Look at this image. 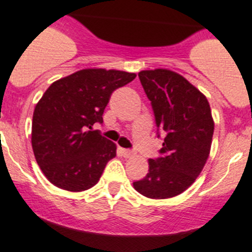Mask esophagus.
<instances>
[{
  "label": "esophagus",
  "mask_w": 252,
  "mask_h": 252,
  "mask_svg": "<svg viewBox=\"0 0 252 252\" xmlns=\"http://www.w3.org/2000/svg\"><path fill=\"white\" fill-rule=\"evenodd\" d=\"M122 154H123V157H126V158H129V157H131V156H133V151H130V149H124V148H122Z\"/></svg>",
  "instance_id": "obj_1"
}]
</instances>
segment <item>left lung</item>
Listing matches in <instances>:
<instances>
[{
	"label": "left lung",
	"instance_id": "left-lung-1",
	"mask_svg": "<svg viewBox=\"0 0 252 252\" xmlns=\"http://www.w3.org/2000/svg\"><path fill=\"white\" fill-rule=\"evenodd\" d=\"M151 100L156 126L164 134L160 156L149 159V172L133 182L148 198H171L196 181L208 158L214 119L205 95L182 75L167 69L138 74Z\"/></svg>",
	"mask_w": 252,
	"mask_h": 252
}]
</instances>
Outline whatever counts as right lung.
Segmentation results:
<instances>
[{"mask_svg": "<svg viewBox=\"0 0 252 252\" xmlns=\"http://www.w3.org/2000/svg\"><path fill=\"white\" fill-rule=\"evenodd\" d=\"M119 70L84 69L55 81L36 104L32 143L36 162L56 187L71 192L98 183L117 146L99 130L110 95L135 79Z\"/></svg>", "mask_w": 252, "mask_h": 252, "instance_id": "right-lung-1", "label": "right lung"}]
</instances>
